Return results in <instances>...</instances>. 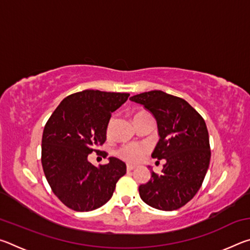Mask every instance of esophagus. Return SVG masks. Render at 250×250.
Masks as SVG:
<instances>
[{"instance_id":"34e87169","label":"esophagus","mask_w":250,"mask_h":250,"mask_svg":"<svg viewBox=\"0 0 250 250\" xmlns=\"http://www.w3.org/2000/svg\"><path fill=\"white\" fill-rule=\"evenodd\" d=\"M135 168V167L134 166H131V164H126V171H133Z\"/></svg>"}]
</instances>
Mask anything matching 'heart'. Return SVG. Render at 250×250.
Masks as SVG:
<instances>
[{
    "label": "heart",
    "mask_w": 250,
    "mask_h": 250,
    "mask_svg": "<svg viewBox=\"0 0 250 250\" xmlns=\"http://www.w3.org/2000/svg\"><path fill=\"white\" fill-rule=\"evenodd\" d=\"M145 111H141V112H138L137 115L134 116V119L139 116L141 115H145ZM112 125H113V118L109 120L108 125H107V133L109 134L110 131H111L112 128ZM147 152V146L145 145H141V143H129V145H125L122 146L121 147H119V150H118V155L120 156L121 159H124L126 162H131V163H135V162H139V161L143 159V156L146 154Z\"/></svg>",
    "instance_id": "obj_1"
}]
</instances>
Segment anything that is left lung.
Wrapping results in <instances>:
<instances>
[{
  "label": "left lung",
  "instance_id": "obj_1",
  "mask_svg": "<svg viewBox=\"0 0 250 250\" xmlns=\"http://www.w3.org/2000/svg\"><path fill=\"white\" fill-rule=\"evenodd\" d=\"M155 118L160 140L152 158L166 159L161 174L139 186L142 201L161 210H174L195 196L203 184L210 160L208 131L202 116L188 101L161 90L135 95Z\"/></svg>",
  "mask_w": 250,
  "mask_h": 250
}]
</instances>
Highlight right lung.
<instances>
[{
	"mask_svg": "<svg viewBox=\"0 0 250 250\" xmlns=\"http://www.w3.org/2000/svg\"><path fill=\"white\" fill-rule=\"evenodd\" d=\"M129 94L83 90L59 104L49 117L42 138V166L48 184L62 204L77 211L104 205L125 174V163L109 158L99 167L88 155L99 152L105 141L111 113L125 104ZM107 156V154H104Z\"/></svg>",
	"mask_w": 250,
	"mask_h": 250,
	"instance_id": "right-lung-1",
	"label": "right lung"
}]
</instances>
